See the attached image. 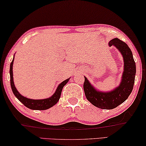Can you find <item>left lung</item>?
<instances>
[{
	"label": "left lung",
	"instance_id": "8db88e82",
	"mask_svg": "<svg viewBox=\"0 0 146 146\" xmlns=\"http://www.w3.org/2000/svg\"><path fill=\"white\" fill-rule=\"evenodd\" d=\"M109 46H115L121 52L124 61V71L119 86L110 92L96 89L84 77L83 88L86 98L92 105L104 110H112L123 103L131 94L136 75V64L131 50L118 38L112 39Z\"/></svg>",
	"mask_w": 146,
	"mask_h": 146
}]
</instances>
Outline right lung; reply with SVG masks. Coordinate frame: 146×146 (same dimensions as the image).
<instances>
[{
	"mask_svg": "<svg viewBox=\"0 0 146 146\" xmlns=\"http://www.w3.org/2000/svg\"><path fill=\"white\" fill-rule=\"evenodd\" d=\"M14 56L13 58L12 62L10 64V84L11 88H12V92L14 93L19 101H20L25 107L31 109V110H48V109L52 108L55 104H57V102L59 101L61 93H62V89L64 86L69 81V79H67L63 81L62 83H60L58 85L57 89H56V92L51 97L48 98L42 99V100H33L29 99L23 96L22 95L19 94V92L17 90L16 87H15L14 83V79H13V64H14Z\"/></svg>",
	"mask_w": 146,
	"mask_h": 146,
	"instance_id": "obj_1",
	"label": "right lung"
}]
</instances>
